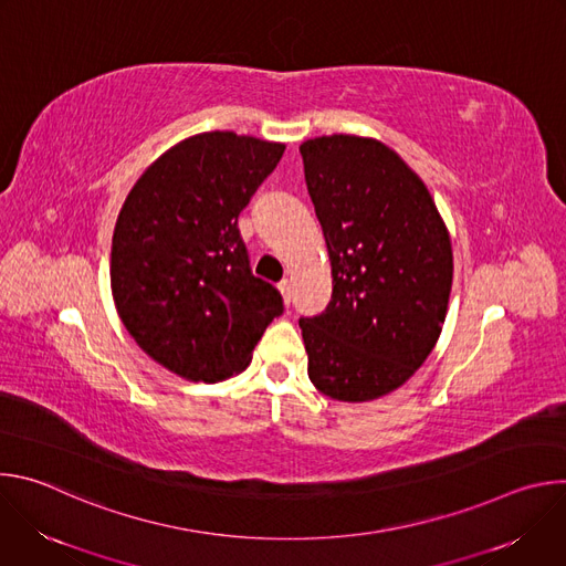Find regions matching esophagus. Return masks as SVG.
Segmentation results:
<instances>
[{
  "label": "esophagus",
  "instance_id": "34e87169",
  "mask_svg": "<svg viewBox=\"0 0 566 566\" xmlns=\"http://www.w3.org/2000/svg\"><path fill=\"white\" fill-rule=\"evenodd\" d=\"M277 291H280L284 304H291V300H293V284H291V280H282L277 284Z\"/></svg>",
  "mask_w": 566,
  "mask_h": 566
}]
</instances>
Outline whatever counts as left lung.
<instances>
[{
	"mask_svg": "<svg viewBox=\"0 0 566 566\" xmlns=\"http://www.w3.org/2000/svg\"><path fill=\"white\" fill-rule=\"evenodd\" d=\"M334 293L300 329L308 378L334 400L380 398L434 349L452 289L450 232L421 177L376 138L300 145Z\"/></svg>",
	"mask_w": 566,
	"mask_h": 566,
	"instance_id": "left-lung-1",
	"label": "left lung"
}]
</instances>
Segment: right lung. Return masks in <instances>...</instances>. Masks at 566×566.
Wrapping results in <instances>:
<instances>
[{
	"label": "right lung",
	"instance_id": "right-lung-1",
	"mask_svg": "<svg viewBox=\"0 0 566 566\" xmlns=\"http://www.w3.org/2000/svg\"><path fill=\"white\" fill-rule=\"evenodd\" d=\"M284 143L203 132L160 154L129 190L112 239V295L160 367L219 382L247 369L282 295L255 277L237 217Z\"/></svg>",
	"mask_w": 566,
	"mask_h": 566
}]
</instances>
